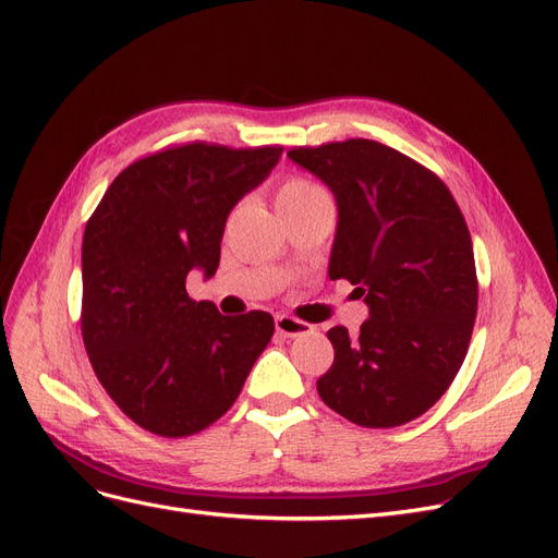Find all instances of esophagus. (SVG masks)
Instances as JSON below:
<instances>
[{"label": "esophagus", "mask_w": 558, "mask_h": 558, "mask_svg": "<svg viewBox=\"0 0 558 558\" xmlns=\"http://www.w3.org/2000/svg\"><path fill=\"white\" fill-rule=\"evenodd\" d=\"M275 328L283 337H298V335H305V332L312 330V326L305 324V320H300V318L289 316V314H279L275 318Z\"/></svg>", "instance_id": "esophagus-1"}]
</instances>
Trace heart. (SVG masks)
Masks as SVG:
<instances>
[{"mask_svg": "<svg viewBox=\"0 0 558 558\" xmlns=\"http://www.w3.org/2000/svg\"><path fill=\"white\" fill-rule=\"evenodd\" d=\"M326 195V191L320 189V185H316L314 181L310 179H302V177H291L286 179L279 191H277V207L281 205H293V202H305V199H314V197H320Z\"/></svg>", "mask_w": 558, "mask_h": 558, "instance_id": "obj_1", "label": "heart"}]
</instances>
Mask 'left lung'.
<instances>
[{
	"label": "left lung",
	"mask_w": 558,
	"mask_h": 558,
	"mask_svg": "<svg viewBox=\"0 0 558 558\" xmlns=\"http://www.w3.org/2000/svg\"><path fill=\"white\" fill-rule=\"evenodd\" d=\"M289 158L337 199L330 279L359 286L369 318L328 330L335 361L316 381L330 410L393 428L445 396L477 316L470 230L442 179L373 140L295 146Z\"/></svg>",
	"instance_id": "obj_1"
}]
</instances>
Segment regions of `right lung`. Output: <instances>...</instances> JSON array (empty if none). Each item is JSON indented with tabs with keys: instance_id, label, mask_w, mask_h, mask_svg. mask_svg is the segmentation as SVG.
<instances>
[{
	"instance_id": "1",
	"label": "right lung",
	"mask_w": 558,
	"mask_h": 558,
	"mask_svg": "<svg viewBox=\"0 0 558 558\" xmlns=\"http://www.w3.org/2000/svg\"><path fill=\"white\" fill-rule=\"evenodd\" d=\"M283 146L193 142L113 179L83 232L81 335L109 398L148 433L205 430L238 400L272 340L267 312L218 314L185 277H211L230 209L272 172Z\"/></svg>"
}]
</instances>
